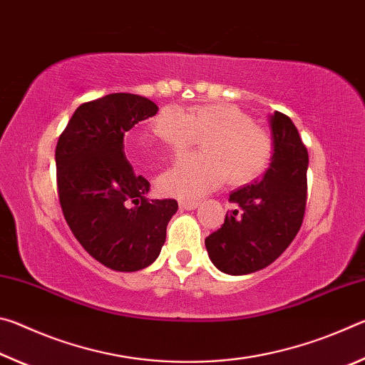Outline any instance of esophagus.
<instances>
[{
    "mask_svg": "<svg viewBox=\"0 0 365 365\" xmlns=\"http://www.w3.org/2000/svg\"><path fill=\"white\" fill-rule=\"evenodd\" d=\"M178 205H180L182 209H187V211H191V209H196L197 206H200V202H197V201H185V200H182L180 202H178Z\"/></svg>",
    "mask_w": 365,
    "mask_h": 365,
    "instance_id": "1",
    "label": "esophagus"
}]
</instances>
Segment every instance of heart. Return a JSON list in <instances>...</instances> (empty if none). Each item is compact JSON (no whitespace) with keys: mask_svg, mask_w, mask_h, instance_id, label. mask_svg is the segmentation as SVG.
Returning a JSON list of instances; mask_svg holds the SVG:
<instances>
[{"mask_svg":"<svg viewBox=\"0 0 365 365\" xmlns=\"http://www.w3.org/2000/svg\"><path fill=\"white\" fill-rule=\"evenodd\" d=\"M153 137L172 154H182L196 140L201 153L178 159L158 178V190L165 196L196 200L214 190L227 177L235 185L262 175L274 158V141L252 117L233 104H200L185 114L164 108L151 122ZM132 150L148 158V140L133 135Z\"/></svg>","mask_w":365,"mask_h":365,"instance_id":"1","label":"heart"}]
</instances>
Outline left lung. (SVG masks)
I'll return each mask as SVG.
<instances>
[{
	"instance_id": "obj_1",
	"label": "left lung",
	"mask_w": 365,
	"mask_h": 365,
	"mask_svg": "<svg viewBox=\"0 0 365 365\" xmlns=\"http://www.w3.org/2000/svg\"><path fill=\"white\" fill-rule=\"evenodd\" d=\"M274 158L261 180L232 191V211L206 238L212 264L230 275L267 267L299 232L307 201V150L288 115L270 117Z\"/></svg>"
}]
</instances>
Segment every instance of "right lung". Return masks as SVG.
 <instances>
[{"label": "right lung", "instance_id": "add662e5", "mask_svg": "<svg viewBox=\"0 0 365 365\" xmlns=\"http://www.w3.org/2000/svg\"><path fill=\"white\" fill-rule=\"evenodd\" d=\"M159 108L145 96L110 93L80 104L56 145L58 195L67 225L85 251L119 272L156 261L175 200H148L150 182L135 175L123 135Z\"/></svg>", "mask_w": 365, "mask_h": 365}]
</instances>
